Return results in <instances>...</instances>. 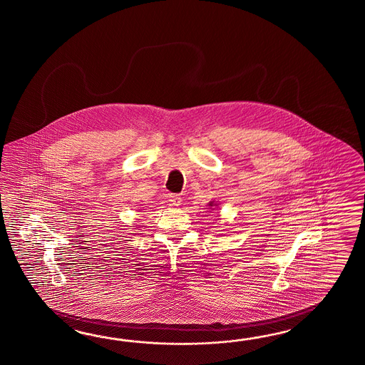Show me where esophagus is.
<instances>
[{
	"instance_id": "esophagus-1",
	"label": "esophagus",
	"mask_w": 365,
	"mask_h": 365,
	"mask_svg": "<svg viewBox=\"0 0 365 365\" xmlns=\"http://www.w3.org/2000/svg\"><path fill=\"white\" fill-rule=\"evenodd\" d=\"M169 202L173 205H180V203H182V197L179 195H175V194H170Z\"/></svg>"
}]
</instances>
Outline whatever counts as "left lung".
Listing matches in <instances>:
<instances>
[{"label": "left lung", "instance_id": "left-lung-1", "mask_svg": "<svg viewBox=\"0 0 365 365\" xmlns=\"http://www.w3.org/2000/svg\"><path fill=\"white\" fill-rule=\"evenodd\" d=\"M210 205H211V207H212V202H211V203H210Z\"/></svg>", "mask_w": 365, "mask_h": 365}]
</instances>
